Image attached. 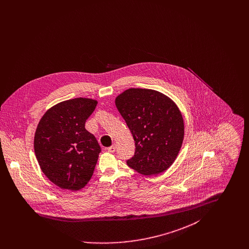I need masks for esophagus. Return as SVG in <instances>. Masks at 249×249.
Returning <instances> with one entry per match:
<instances>
[{
    "instance_id": "1",
    "label": "esophagus",
    "mask_w": 249,
    "mask_h": 249,
    "mask_svg": "<svg viewBox=\"0 0 249 249\" xmlns=\"http://www.w3.org/2000/svg\"><path fill=\"white\" fill-rule=\"evenodd\" d=\"M116 149H117L116 144H113V145H111L110 147L107 148V151H108V152H111V153H114V152L116 151Z\"/></svg>"
}]
</instances>
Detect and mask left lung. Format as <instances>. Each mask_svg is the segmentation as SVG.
I'll use <instances>...</instances> for the list:
<instances>
[{
	"label": "left lung",
	"instance_id": "left-lung-1",
	"mask_svg": "<svg viewBox=\"0 0 249 249\" xmlns=\"http://www.w3.org/2000/svg\"><path fill=\"white\" fill-rule=\"evenodd\" d=\"M116 107L135 142L128 166L144 176L166 171L184 139V120L177 105L153 89H129L116 98Z\"/></svg>",
	"mask_w": 249,
	"mask_h": 249
}]
</instances>
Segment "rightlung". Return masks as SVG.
I'll list each match as a JSON object with an SVG mask.
<instances>
[{
    "mask_svg": "<svg viewBox=\"0 0 249 249\" xmlns=\"http://www.w3.org/2000/svg\"><path fill=\"white\" fill-rule=\"evenodd\" d=\"M98 102L75 98L51 107L39 121L35 152L42 172L63 190H79L93 175L101 147L85 128Z\"/></svg>",
    "mask_w": 249,
    "mask_h": 249,
    "instance_id": "1",
    "label": "right lung"
}]
</instances>
